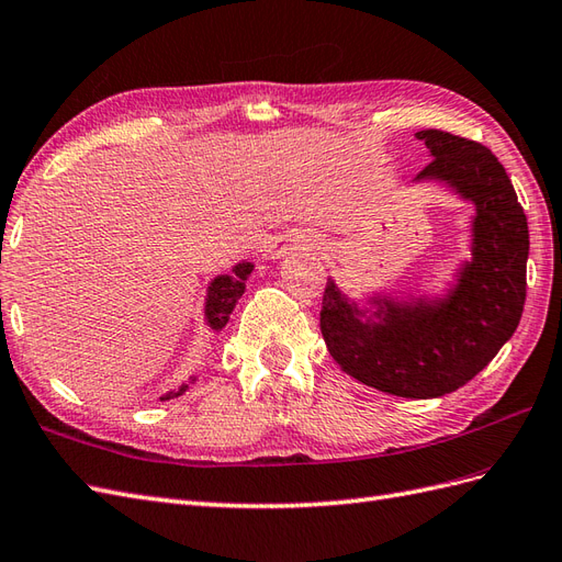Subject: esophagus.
I'll return each instance as SVG.
<instances>
[{
    "label": "esophagus",
    "mask_w": 562,
    "mask_h": 562,
    "mask_svg": "<svg viewBox=\"0 0 562 562\" xmlns=\"http://www.w3.org/2000/svg\"><path fill=\"white\" fill-rule=\"evenodd\" d=\"M292 249H294V244H290L286 239H276V241H272L270 247H268V256H270V258H282V256L290 254Z\"/></svg>",
    "instance_id": "obj_1"
}]
</instances>
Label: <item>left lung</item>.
<instances>
[{"label":"left lung","instance_id":"1","mask_svg":"<svg viewBox=\"0 0 562 562\" xmlns=\"http://www.w3.org/2000/svg\"><path fill=\"white\" fill-rule=\"evenodd\" d=\"M431 164L415 182H439L474 204L470 261L441 296H368L358 306L329 278L321 333L347 375L404 398H437L470 382L522 318L529 229L513 182L480 142L420 131Z\"/></svg>","mask_w":562,"mask_h":562}]
</instances>
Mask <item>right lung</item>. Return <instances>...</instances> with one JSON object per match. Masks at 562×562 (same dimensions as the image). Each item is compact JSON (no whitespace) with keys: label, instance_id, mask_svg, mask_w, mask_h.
Here are the masks:
<instances>
[{"label":"right lung","instance_id":"right-lung-1","mask_svg":"<svg viewBox=\"0 0 562 562\" xmlns=\"http://www.w3.org/2000/svg\"><path fill=\"white\" fill-rule=\"evenodd\" d=\"M251 270H254V263L241 261L233 268V272H227V276H218V278L211 280L209 290H206L204 315H206V325L213 329V333H221V329L227 325L229 313L235 311L239 296L244 294V286H247V278L251 276ZM196 378H192V382ZM184 392H187V384L168 392L166 396H161V401L176 398Z\"/></svg>","mask_w":562,"mask_h":562}]
</instances>
